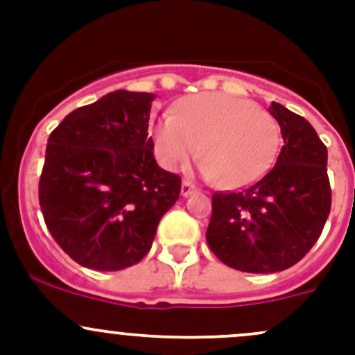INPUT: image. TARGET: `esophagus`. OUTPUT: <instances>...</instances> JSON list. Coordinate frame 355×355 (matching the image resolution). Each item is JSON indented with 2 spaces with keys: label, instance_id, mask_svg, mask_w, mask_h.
Returning a JSON list of instances; mask_svg holds the SVG:
<instances>
[{
  "label": "esophagus",
  "instance_id": "1",
  "mask_svg": "<svg viewBox=\"0 0 355 355\" xmlns=\"http://www.w3.org/2000/svg\"><path fill=\"white\" fill-rule=\"evenodd\" d=\"M194 191H196V187H194V184H192V182H189V180L182 182V196H184V198L191 196Z\"/></svg>",
  "mask_w": 355,
  "mask_h": 355
}]
</instances>
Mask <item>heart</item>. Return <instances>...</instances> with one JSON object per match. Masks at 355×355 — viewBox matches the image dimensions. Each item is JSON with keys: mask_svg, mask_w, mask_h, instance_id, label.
<instances>
[{"mask_svg": "<svg viewBox=\"0 0 355 355\" xmlns=\"http://www.w3.org/2000/svg\"><path fill=\"white\" fill-rule=\"evenodd\" d=\"M155 153L168 170L198 155L204 177L227 189L254 184L270 171L282 137L273 114L256 103L220 92L189 96L153 127Z\"/></svg>", "mask_w": 355, "mask_h": 355, "instance_id": "obj_1", "label": "heart"}]
</instances>
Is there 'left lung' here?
<instances>
[{
  "mask_svg": "<svg viewBox=\"0 0 355 355\" xmlns=\"http://www.w3.org/2000/svg\"><path fill=\"white\" fill-rule=\"evenodd\" d=\"M284 146L261 180L214 192L206 241L227 266L277 273L299 263L318 242L331 209L327 146L306 118L273 103Z\"/></svg>",
  "mask_w": 355,
  "mask_h": 355,
  "instance_id": "1",
  "label": "left lung"
}]
</instances>
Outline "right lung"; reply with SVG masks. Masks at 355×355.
I'll list each match as a JSON object with an SVG mask.
<instances>
[{"label": "right lung", "mask_w": 355, "mask_h": 355, "mask_svg": "<svg viewBox=\"0 0 355 355\" xmlns=\"http://www.w3.org/2000/svg\"><path fill=\"white\" fill-rule=\"evenodd\" d=\"M155 94L114 91L51 132L39 204L56 244L80 266L118 271L151 249L182 178L157 166L149 137Z\"/></svg>", "instance_id": "right-lung-1"}]
</instances>
